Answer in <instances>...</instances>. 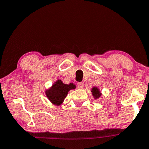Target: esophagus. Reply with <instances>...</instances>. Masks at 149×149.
<instances>
[{
    "instance_id": "34e87169",
    "label": "esophagus",
    "mask_w": 149,
    "mask_h": 149,
    "mask_svg": "<svg viewBox=\"0 0 149 149\" xmlns=\"http://www.w3.org/2000/svg\"><path fill=\"white\" fill-rule=\"evenodd\" d=\"M77 88L79 89L84 88V83H82V82H79V83H77Z\"/></svg>"
}]
</instances>
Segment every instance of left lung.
<instances>
[{
	"label": "left lung",
	"mask_w": 149,
	"mask_h": 149,
	"mask_svg": "<svg viewBox=\"0 0 149 149\" xmlns=\"http://www.w3.org/2000/svg\"><path fill=\"white\" fill-rule=\"evenodd\" d=\"M91 92H92V96H93V97H94L95 100L98 99L99 97L102 96L101 91L100 90V89L98 88H97L96 86H94V87H93L92 88V90H91Z\"/></svg>",
	"instance_id": "1"
}]
</instances>
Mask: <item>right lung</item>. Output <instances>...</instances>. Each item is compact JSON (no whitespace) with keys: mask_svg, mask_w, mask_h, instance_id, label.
<instances>
[{"mask_svg":"<svg viewBox=\"0 0 149 149\" xmlns=\"http://www.w3.org/2000/svg\"><path fill=\"white\" fill-rule=\"evenodd\" d=\"M76 86L73 83L65 84L61 79H57L49 88L45 90V95L50 102L55 106H60L71 90H74Z\"/></svg>","mask_w":149,"mask_h":149,"instance_id":"add662e5","label":"right lung"}]
</instances>
